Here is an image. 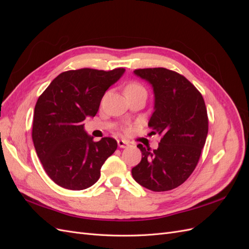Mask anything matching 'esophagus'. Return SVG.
Wrapping results in <instances>:
<instances>
[{
	"label": "esophagus",
	"mask_w": 249,
	"mask_h": 249,
	"mask_svg": "<svg viewBox=\"0 0 249 249\" xmlns=\"http://www.w3.org/2000/svg\"><path fill=\"white\" fill-rule=\"evenodd\" d=\"M117 144H118V146H119L120 148H124V147H126L127 145H129V142H127L126 140L119 139V140L117 141Z\"/></svg>",
	"instance_id": "esophagus-1"
}]
</instances>
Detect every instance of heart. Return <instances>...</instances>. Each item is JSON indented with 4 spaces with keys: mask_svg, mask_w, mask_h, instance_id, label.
<instances>
[{
    "mask_svg": "<svg viewBox=\"0 0 249 249\" xmlns=\"http://www.w3.org/2000/svg\"><path fill=\"white\" fill-rule=\"evenodd\" d=\"M137 90H144L139 83L137 82H132L130 84H127L124 88V92L125 93H129V92H133V91H137Z\"/></svg>",
    "mask_w": 249,
    "mask_h": 249,
    "instance_id": "obj_1",
    "label": "heart"
}]
</instances>
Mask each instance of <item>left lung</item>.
<instances>
[{
    "label": "left lung",
    "mask_w": 249,
    "mask_h": 249,
    "mask_svg": "<svg viewBox=\"0 0 249 249\" xmlns=\"http://www.w3.org/2000/svg\"><path fill=\"white\" fill-rule=\"evenodd\" d=\"M153 86L152 134L162 136L159 147L138 144L142 159L132 176L148 190L162 192L182 185L196 167L206 143L209 120L205 101L191 82L176 71L156 67L134 71Z\"/></svg>",
    "instance_id": "1"
}]
</instances>
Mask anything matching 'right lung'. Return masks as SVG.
<instances>
[{"instance_id":"obj_1","label":"right lung","mask_w":249,"mask_h":249,"mask_svg":"<svg viewBox=\"0 0 249 249\" xmlns=\"http://www.w3.org/2000/svg\"><path fill=\"white\" fill-rule=\"evenodd\" d=\"M124 69H81L61 72L38 97L34 109L32 139L43 169L52 180L70 190L91 187L101 168L115 152L117 142L104 137L94 142L84 130L107 89Z\"/></svg>"}]
</instances>
